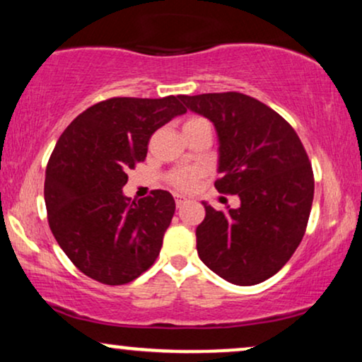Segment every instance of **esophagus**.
Segmentation results:
<instances>
[{"mask_svg": "<svg viewBox=\"0 0 362 362\" xmlns=\"http://www.w3.org/2000/svg\"><path fill=\"white\" fill-rule=\"evenodd\" d=\"M185 201L187 199L185 197H182V195H175V204H177V207H182L185 204Z\"/></svg>", "mask_w": 362, "mask_h": 362, "instance_id": "34e87169", "label": "esophagus"}]
</instances>
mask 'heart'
<instances>
[{"mask_svg": "<svg viewBox=\"0 0 362 362\" xmlns=\"http://www.w3.org/2000/svg\"><path fill=\"white\" fill-rule=\"evenodd\" d=\"M199 120H204V119H199V117L189 119L185 122V126H187V124L199 122ZM199 178H201V172H199L197 168H180V170H175V172L170 173L168 182L173 187H177V189L189 190V189H192V187L195 185V182H197Z\"/></svg>", "mask_w": 362, "mask_h": 362, "instance_id": "obj_1", "label": "heart"}]
</instances>
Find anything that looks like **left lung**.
<instances>
[{
    "instance_id": "1",
    "label": "left lung",
    "mask_w": 362,
    "mask_h": 362,
    "mask_svg": "<svg viewBox=\"0 0 362 362\" xmlns=\"http://www.w3.org/2000/svg\"><path fill=\"white\" fill-rule=\"evenodd\" d=\"M180 100L214 124L221 173L214 187L240 197V207L226 211L202 202L199 257L231 284H259L284 267L305 235L315 192L308 155L296 131L248 95H180Z\"/></svg>"
}]
</instances>
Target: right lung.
<instances>
[{
	"mask_svg": "<svg viewBox=\"0 0 362 362\" xmlns=\"http://www.w3.org/2000/svg\"><path fill=\"white\" fill-rule=\"evenodd\" d=\"M180 97L109 98L66 127L45 170L51 231L85 276L102 284L134 281L155 264L175 201L167 190L131 201L127 170L148 153L156 129L187 109Z\"/></svg>",
	"mask_w": 362,
	"mask_h": 362,
	"instance_id": "right-lung-1",
	"label": "right lung"
}]
</instances>
